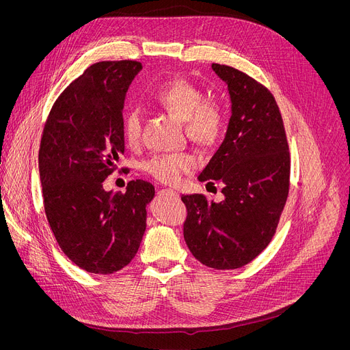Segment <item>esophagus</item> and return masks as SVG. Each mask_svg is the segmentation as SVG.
Here are the masks:
<instances>
[{
	"label": "esophagus",
	"instance_id": "esophagus-1",
	"mask_svg": "<svg viewBox=\"0 0 350 350\" xmlns=\"http://www.w3.org/2000/svg\"><path fill=\"white\" fill-rule=\"evenodd\" d=\"M161 193H164V194H170V196H174V197H178V193H177V191H174V190H172V189L161 190Z\"/></svg>",
	"mask_w": 350,
	"mask_h": 350
}]
</instances>
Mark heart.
<instances>
[{"instance_id": "b5f03b06", "label": "heart", "mask_w": 350, "mask_h": 350, "mask_svg": "<svg viewBox=\"0 0 350 350\" xmlns=\"http://www.w3.org/2000/svg\"><path fill=\"white\" fill-rule=\"evenodd\" d=\"M152 102L172 115L185 120L190 139L201 146L215 144L224 132V115L218 105L203 103V94L185 79H174L161 85L152 95ZM123 137L129 146L140 142L142 120L136 109L123 116ZM197 160L191 153H164L152 157L144 164L146 172L165 185H176L183 176L196 169Z\"/></svg>"}]
</instances>
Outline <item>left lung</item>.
Wrapping results in <instances>:
<instances>
[{
  "label": "left lung",
  "mask_w": 350,
  "mask_h": 350,
  "mask_svg": "<svg viewBox=\"0 0 350 350\" xmlns=\"http://www.w3.org/2000/svg\"><path fill=\"white\" fill-rule=\"evenodd\" d=\"M226 82L231 116L223 143L198 174L219 180L224 200L181 196L187 207L185 240L210 268L235 269L271 243L289 191V152L284 122L271 92L244 72L213 64Z\"/></svg>",
  "instance_id": "8db88e82"
}]
</instances>
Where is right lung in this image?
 Here are the masks:
<instances>
[{"instance_id":"right-lung-1","label":"right lung","mask_w":350,"mask_h":350,"mask_svg":"<svg viewBox=\"0 0 350 350\" xmlns=\"http://www.w3.org/2000/svg\"><path fill=\"white\" fill-rule=\"evenodd\" d=\"M142 64L90 65L53 103L40 147L44 207L68 258L92 273L131 262L146 231L153 185L133 180L126 193L103 189L124 152L123 105Z\"/></svg>"}]
</instances>
